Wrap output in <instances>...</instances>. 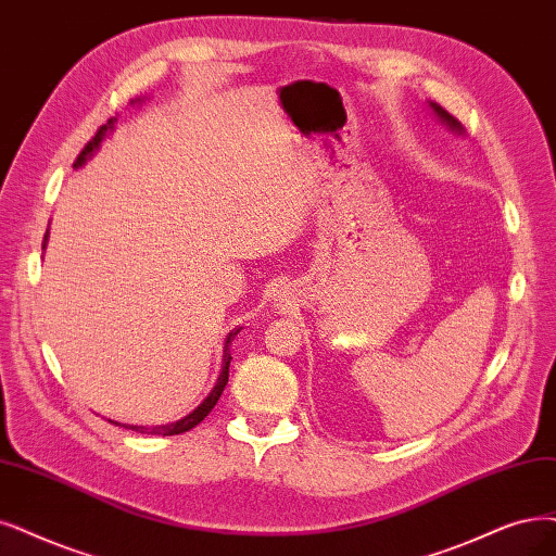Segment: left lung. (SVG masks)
Segmentation results:
<instances>
[{
  "mask_svg": "<svg viewBox=\"0 0 556 556\" xmlns=\"http://www.w3.org/2000/svg\"><path fill=\"white\" fill-rule=\"evenodd\" d=\"M433 110L438 112V116H440L442 121H446V123H448V126H451V128H454V130H458V132L463 130V128H460V123H458V118H454V116H451V114H448L446 110H442V108H438V105H433Z\"/></svg>",
  "mask_w": 556,
  "mask_h": 556,
  "instance_id": "left-lung-1",
  "label": "left lung"
}]
</instances>
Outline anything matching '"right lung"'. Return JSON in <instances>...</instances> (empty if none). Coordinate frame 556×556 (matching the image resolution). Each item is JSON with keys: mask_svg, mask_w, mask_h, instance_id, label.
<instances>
[{"mask_svg": "<svg viewBox=\"0 0 556 556\" xmlns=\"http://www.w3.org/2000/svg\"><path fill=\"white\" fill-rule=\"evenodd\" d=\"M114 126V121L110 118L105 126H100L98 128V132L87 141V147L79 151V155H77V160H75V164L73 167H79V164H85L87 162V157L98 149V143L102 141V137H105V132H108V128H112ZM46 240H48V233H46V238H43V247H46ZM240 330H236V332H231L229 337H226V345H224V362H222V374H219V378H217V384L213 387V392L208 394V399H205L192 415H188L185 419H180V421H176V424H167V426H153V428H147V426H126V428H132V430H137V433H147V435H180V433H188L190 428H194V426H199L205 417L211 415V409L215 407V403L219 401V396H222V392H224V387H226V382H229V364H231V341L236 339V334H238ZM116 426H121V424H116Z\"/></svg>", "mask_w": 556, "mask_h": 556, "instance_id": "right-lung-1", "label": "right lung"}]
</instances>
